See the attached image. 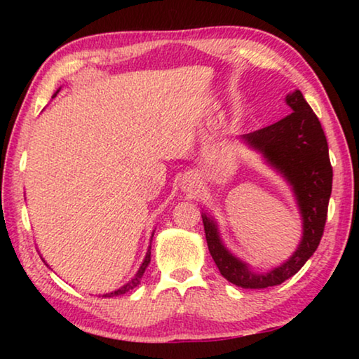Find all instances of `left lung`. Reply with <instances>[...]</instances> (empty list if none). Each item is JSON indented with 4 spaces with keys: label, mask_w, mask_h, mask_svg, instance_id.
I'll return each instance as SVG.
<instances>
[{
    "label": "left lung",
    "mask_w": 359,
    "mask_h": 359,
    "mask_svg": "<svg viewBox=\"0 0 359 359\" xmlns=\"http://www.w3.org/2000/svg\"><path fill=\"white\" fill-rule=\"evenodd\" d=\"M287 104L293 112L266 128L244 135V141L259 150L293 185L304 220L302 241L293 257L267 274H253L223 247L214 220L201 215L205 241L218 271L242 288L276 287L293 277L317 250L325 231L332 190V166L325 131L299 90L287 96Z\"/></svg>",
    "instance_id": "left-lung-1"
}]
</instances>
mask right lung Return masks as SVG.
<instances>
[{
    "label": "right lung",
    "instance_id": "right-lung-1",
    "mask_svg": "<svg viewBox=\"0 0 359 359\" xmlns=\"http://www.w3.org/2000/svg\"><path fill=\"white\" fill-rule=\"evenodd\" d=\"M58 93V92H57ZM57 93L53 95V96H57ZM149 263H150V247H149V252H147V255H145V259H144V263H142V266L139 267V271L136 272V276H135V278H133V280L130 282V283H126L125 287H121V288H118L117 291H112V293H106V294H102V297H112V296H118V294H125L126 291H130V290H133L135 287H137L139 285V282H141V278H142V276H144V272H145V269H147V266H149Z\"/></svg>",
    "mask_w": 359,
    "mask_h": 359
}]
</instances>
